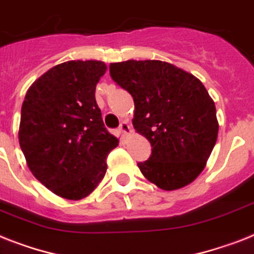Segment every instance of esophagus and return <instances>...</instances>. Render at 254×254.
<instances>
[{"mask_svg": "<svg viewBox=\"0 0 254 254\" xmlns=\"http://www.w3.org/2000/svg\"><path fill=\"white\" fill-rule=\"evenodd\" d=\"M119 130L123 131L124 134H129L131 131V127L129 125L127 121H123V123L120 124V127H119Z\"/></svg>", "mask_w": 254, "mask_h": 254, "instance_id": "1", "label": "esophagus"}]
</instances>
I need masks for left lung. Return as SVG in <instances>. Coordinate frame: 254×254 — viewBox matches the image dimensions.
Here are the masks:
<instances>
[{
    "label": "left lung",
    "instance_id": "1",
    "mask_svg": "<svg viewBox=\"0 0 254 254\" xmlns=\"http://www.w3.org/2000/svg\"><path fill=\"white\" fill-rule=\"evenodd\" d=\"M109 74L134 100V129L151 143L138 163L143 176L163 190L194 180L218 137L215 104L199 79L158 60L109 65Z\"/></svg>",
    "mask_w": 254,
    "mask_h": 254
}]
</instances>
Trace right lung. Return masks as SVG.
Segmentation results:
<instances>
[{
  "mask_svg": "<svg viewBox=\"0 0 254 254\" xmlns=\"http://www.w3.org/2000/svg\"><path fill=\"white\" fill-rule=\"evenodd\" d=\"M106 70L102 61L60 64L24 98L20 148L32 175L64 198L90 194L106 175L107 156L119 145L95 100V87Z\"/></svg>",
  "mask_w": 254,
  "mask_h": 254,
  "instance_id": "right-lung-1",
  "label": "right lung"
}]
</instances>
